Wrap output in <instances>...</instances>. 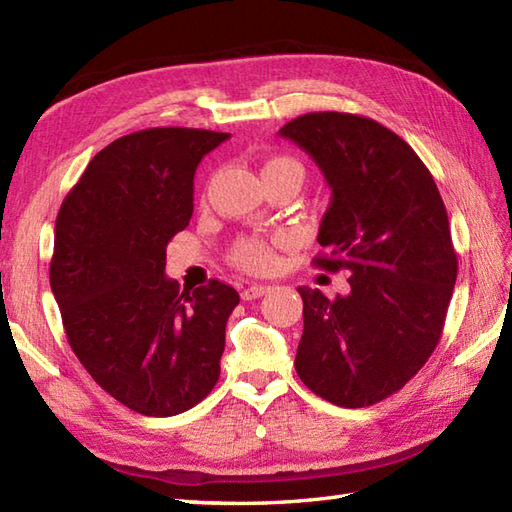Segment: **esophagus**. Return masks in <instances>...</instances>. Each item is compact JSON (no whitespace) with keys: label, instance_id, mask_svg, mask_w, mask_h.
<instances>
[{"label":"esophagus","instance_id":"1","mask_svg":"<svg viewBox=\"0 0 512 512\" xmlns=\"http://www.w3.org/2000/svg\"><path fill=\"white\" fill-rule=\"evenodd\" d=\"M268 290H270L268 286H262V284H253V286H248V288H244V290H242V299H244V301H253V299H259V297H264Z\"/></svg>","mask_w":512,"mask_h":512}]
</instances>
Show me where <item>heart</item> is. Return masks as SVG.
<instances>
[{
    "instance_id": "1",
    "label": "heart",
    "mask_w": 512,
    "mask_h": 512,
    "mask_svg": "<svg viewBox=\"0 0 512 512\" xmlns=\"http://www.w3.org/2000/svg\"><path fill=\"white\" fill-rule=\"evenodd\" d=\"M266 173H292V176H297L301 180L303 167L295 158L275 156V158L266 160L262 176H266ZM231 262L239 270H246V273L262 275V273H268V270L275 266V250L268 242H264V239L242 237V239H237L231 248Z\"/></svg>"
}]
</instances>
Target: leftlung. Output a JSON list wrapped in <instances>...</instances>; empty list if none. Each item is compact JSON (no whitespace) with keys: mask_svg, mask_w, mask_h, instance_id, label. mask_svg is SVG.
<instances>
[{"mask_svg":"<svg viewBox=\"0 0 512 512\" xmlns=\"http://www.w3.org/2000/svg\"><path fill=\"white\" fill-rule=\"evenodd\" d=\"M279 134L312 156L332 189L314 266L350 270V295L297 288V374L332 405L358 409L405 387L436 350L458 277L440 191L405 140L367 116L312 112Z\"/></svg>","mask_w":512,"mask_h":512,"instance_id":"1","label":"left lung"}]
</instances>
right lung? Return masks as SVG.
I'll use <instances>...</instances> for the list:
<instances>
[{"mask_svg": "<svg viewBox=\"0 0 512 512\" xmlns=\"http://www.w3.org/2000/svg\"><path fill=\"white\" fill-rule=\"evenodd\" d=\"M231 134L151 127L114 140L74 184L54 224L50 288L72 352L136 413L176 416L220 378L237 290L193 292L165 277L167 244L189 226L200 160Z\"/></svg>", "mask_w": 512, "mask_h": 512, "instance_id": "right-lung-1", "label": "right lung"}]
</instances>
